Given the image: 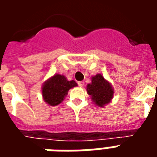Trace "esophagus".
<instances>
[{"instance_id":"1","label":"esophagus","mask_w":157,"mask_h":157,"mask_svg":"<svg viewBox=\"0 0 157 157\" xmlns=\"http://www.w3.org/2000/svg\"><path fill=\"white\" fill-rule=\"evenodd\" d=\"M77 84H78L79 86H84V82H77Z\"/></svg>"}]
</instances>
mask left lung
<instances>
[{
	"instance_id": "obj_1",
	"label": "left lung",
	"mask_w": 157,
	"mask_h": 157,
	"mask_svg": "<svg viewBox=\"0 0 157 157\" xmlns=\"http://www.w3.org/2000/svg\"><path fill=\"white\" fill-rule=\"evenodd\" d=\"M86 90L94 102L100 107L109 103L113 95L112 86L101 74L92 77V83L87 85Z\"/></svg>"
}]
</instances>
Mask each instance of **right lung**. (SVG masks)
<instances>
[{"label": "right lung", "instance_id": "add662e5", "mask_svg": "<svg viewBox=\"0 0 157 157\" xmlns=\"http://www.w3.org/2000/svg\"><path fill=\"white\" fill-rule=\"evenodd\" d=\"M76 86L75 81H67L64 75H55L44 83L43 97L48 104L56 106L64 100L69 90Z\"/></svg>", "mask_w": 157, "mask_h": 157}]
</instances>
